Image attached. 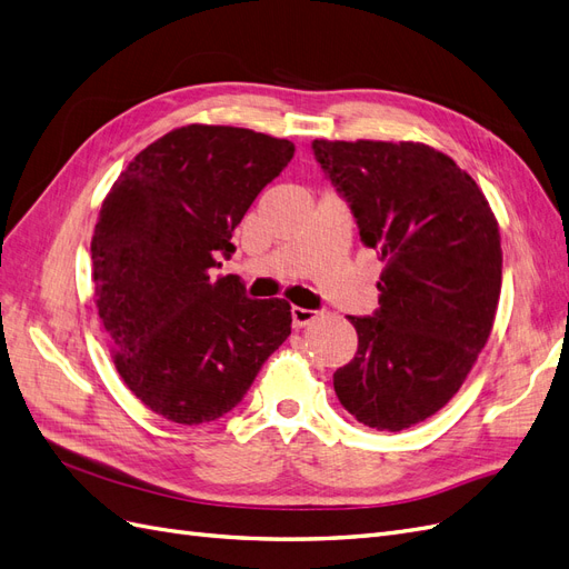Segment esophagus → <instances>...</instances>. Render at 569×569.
Here are the masks:
<instances>
[{"label": "esophagus", "mask_w": 569, "mask_h": 569, "mask_svg": "<svg viewBox=\"0 0 569 569\" xmlns=\"http://www.w3.org/2000/svg\"><path fill=\"white\" fill-rule=\"evenodd\" d=\"M316 311H311V308H301V306H291V322H295V327H303L311 320H316Z\"/></svg>", "instance_id": "esophagus-1"}]
</instances>
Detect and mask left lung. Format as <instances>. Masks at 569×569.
Listing matches in <instances>:
<instances>
[{"mask_svg":"<svg viewBox=\"0 0 569 569\" xmlns=\"http://www.w3.org/2000/svg\"><path fill=\"white\" fill-rule=\"evenodd\" d=\"M349 203L360 242L385 261L380 308L349 316L358 335L335 391L372 429L435 416L472 370L501 297V234L477 182L418 142L311 144Z\"/></svg>","mask_w":569,"mask_h":569,"instance_id":"1","label":"left lung"}]
</instances>
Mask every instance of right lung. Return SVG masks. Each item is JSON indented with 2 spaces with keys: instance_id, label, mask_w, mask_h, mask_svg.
Masks as SVG:
<instances>
[{
  "instance_id": "add662e5",
  "label": "right lung",
  "mask_w": 569,
  "mask_h": 569,
  "mask_svg": "<svg viewBox=\"0 0 569 569\" xmlns=\"http://www.w3.org/2000/svg\"><path fill=\"white\" fill-rule=\"evenodd\" d=\"M295 144L230 126H184L134 157L101 203L92 237L99 318L113 363L149 410L213 422L291 335L284 299H249L230 258L234 228Z\"/></svg>"
}]
</instances>
